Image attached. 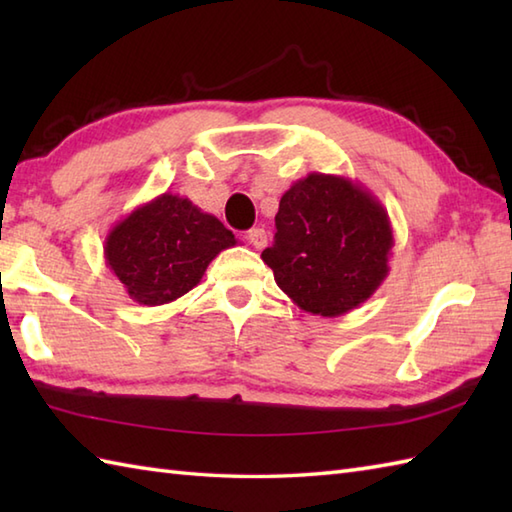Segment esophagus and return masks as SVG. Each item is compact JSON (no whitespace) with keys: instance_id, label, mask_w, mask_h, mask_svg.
Instances as JSON below:
<instances>
[{"instance_id":"34e87169","label":"esophagus","mask_w":512,"mask_h":512,"mask_svg":"<svg viewBox=\"0 0 512 512\" xmlns=\"http://www.w3.org/2000/svg\"><path fill=\"white\" fill-rule=\"evenodd\" d=\"M248 242L253 244L257 250H262L266 244H268V235L264 228H253V231H248Z\"/></svg>"}]
</instances>
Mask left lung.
I'll return each instance as SVG.
<instances>
[{"mask_svg":"<svg viewBox=\"0 0 512 512\" xmlns=\"http://www.w3.org/2000/svg\"><path fill=\"white\" fill-rule=\"evenodd\" d=\"M275 244L262 253L295 306L341 317L389 275L394 231L372 191L345 176L312 171L281 195Z\"/></svg>","mask_w":512,"mask_h":512,"instance_id":"obj_1","label":"left lung"}]
</instances>
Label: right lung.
I'll list each match as a JSON object with an SVG mask.
<instances>
[{"label":"right lung","instance_id":"add662e5","mask_svg":"<svg viewBox=\"0 0 512 512\" xmlns=\"http://www.w3.org/2000/svg\"><path fill=\"white\" fill-rule=\"evenodd\" d=\"M235 235L189 198L162 193L136 206L105 237L103 255L129 299L140 306H165L187 295Z\"/></svg>","mask_w":512,"mask_h":512}]
</instances>
